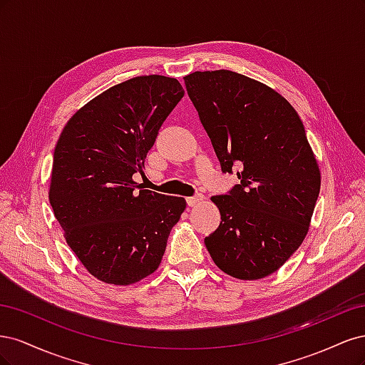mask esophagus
Instances as JSON below:
<instances>
[{
	"instance_id": "34e87169",
	"label": "esophagus",
	"mask_w": 365,
	"mask_h": 365,
	"mask_svg": "<svg viewBox=\"0 0 365 365\" xmlns=\"http://www.w3.org/2000/svg\"><path fill=\"white\" fill-rule=\"evenodd\" d=\"M202 201H204V196L202 195H195V196L187 197V205L195 207V205H197V204L202 202Z\"/></svg>"
}]
</instances>
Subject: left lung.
Returning a JSON list of instances; mask_svg holds the SVG:
<instances>
[{"instance_id":"1","label":"left lung","mask_w":365,"mask_h":365,"mask_svg":"<svg viewBox=\"0 0 365 365\" xmlns=\"http://www.w3.org/2000/svg\"><path fill=\"white\" fill-rule=\"evenodd\" d=\"M184 82L222 172L240 180L212 197L220 224L205 247L231 277H267L302 245L322 185L304 126L284 97L244 74L195 71Z\"/></svg>"}]
</instances>
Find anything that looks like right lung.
<instances>
[{"label": "right lung", "mask_w": 365, "mask_h": 365, "mask_svg": "<svg viewBox=\"0 0 365 365\" xmlns=\"http://www.w3.org/2000/svg\"><path fill=\"white\" fill-rule=\"evenodd\" d=\"M181 83L138 76L94 97L65 125L54 148L48 200L86 271L126 286L155 271L185 200L143 189L141 173ZM140 190L137 192L136 189Z\"/></svg>", "instance_id": "obj_1"}]
</instances>
